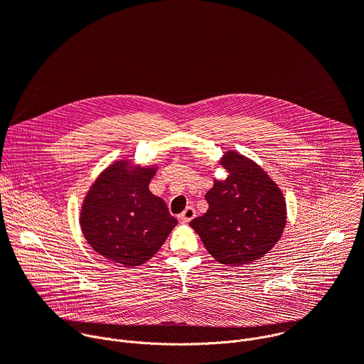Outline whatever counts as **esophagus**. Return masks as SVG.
I'll use <instances>...</instances> for the list:
<instances>
[{
  "label": "esophagus",
  "mask_w": 364,
  "mask_h": 364,
  "mask_svg": "<svg viewBox=\"0 0 364 364\" xmlns=\"http://www.w3.org/2000/svg\"><path fill=\"white\" fill-rule=\"evenodd\" d=\"M194 216H196V210L193 209V207H187V209H186L180 216H178V219H180L181 222L187 223V222L193 220V219H194Z\"/></svg>",
  "instance_id": "34e87169"
}]
</instances>
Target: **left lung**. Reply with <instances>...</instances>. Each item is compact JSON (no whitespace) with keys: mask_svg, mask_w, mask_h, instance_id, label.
I'll use <instances>...</instances> for the list:
<instances>
[{"mask_svg":"<svg viewBox=\"0 0 364 364\" xmlns=\"http://www.w3.org/2000/svg\"><path fill=\"white\" fill-rule=\"evenodd\" d=\"M229 173L205 193L209 210L190 222L218 262L229 267L265 256L279 240L287 205L278 186L249 159L229 151L220 161Z\"/></svg>","mask_w":364,"mask_h":364,"instance_id":"1","label":"left lung"}]
</instances>
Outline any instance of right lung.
Returning a JSON list of instances; mask_svg holds the SVG:
<instances>
[{"mask_svg":"<svg viewBox=\"0 0 364 364\" xmlns=\"http://www.w3.org/2000/svg\"><path fill=\"white\" fill-rule=\"evenodd\" d=\"M125 167L119 161L99 176L83 203L80 226L99 255L138 267L159 252L177 219L164 200L148 190L155 168L128 173Z\"/></svg>","mask_w":364,"mask_h":364,"instance_id":"right-lung-1","label":"right lung"}]
</instances>
